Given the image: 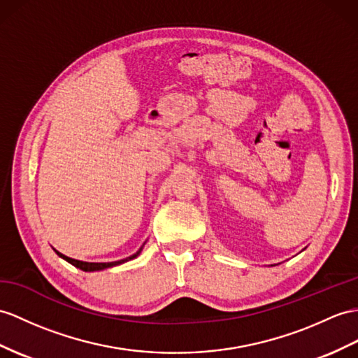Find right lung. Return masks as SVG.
<instances>
[{
    "label": "right lung",
    "instance_id": "add662e5",
    "mask_svg": "<svg viewBox=\"0 0 358 358\" xmlns=\"http://www.w3.org/2000/svg\"><path fill=\"white\" fill-rule=\"evenodd\" d=\"M143 250V248L139 249L136 254H134V255H130V257H127V258H124V259H120V261H113V263H85V261H78V259H73V258H69V257H65V255H62V254H59L57 252V255L59 257H62L64 259H66L68 263H71L73 266H76V267H78V268H82V270H85V272H94V270H103V268H108V267H113V266H118V264H123V263H126V261H129V259H134V258H136L138 255H139V252Z\"/></svg>",
    "mask_w": 358,
    "mask_h": 358
}]
</instances>
